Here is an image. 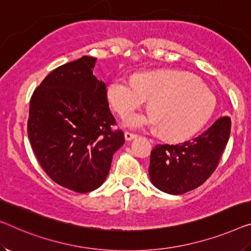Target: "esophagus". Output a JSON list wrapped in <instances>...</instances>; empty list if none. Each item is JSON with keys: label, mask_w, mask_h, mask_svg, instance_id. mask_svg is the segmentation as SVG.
I'll use <instances>...</instances> for the list:
<instances>
[{"label": "esophagus", "mask_w": 251, "mask_h": 251, "mask_svg": "<svg viewBox=\"0 0 251 251\" xmlns=\"http://www.w3.org/2000/svg\"><path fill=\"white\" fill-rule=\"evenodd\" d=\"M125 140L126 141H132L133 138H135L137 135L136 134H134V133H130V132H125Z\"/></svg>", "instance_id": "34e87169"}]
</instances>
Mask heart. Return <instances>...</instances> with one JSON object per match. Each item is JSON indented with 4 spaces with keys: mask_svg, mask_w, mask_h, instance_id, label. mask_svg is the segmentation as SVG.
Instances as JSON below:
<instances>
[{
    "mask_svg": "<svg viewBox=\"0 0 251 251\" xmlns=\"http://www.w3.org/2000/svg\"><path fill=\"white\" fill-rule=\"evenodd\" d=\"M108 101L116 113L125 116L150 99L152 111L127 116L129 128L160 129L171 141L186 140L198 132L214 113L213 93L188 73L160 70L142 73L135 81L118 77L107 89Z\"/></svg>",
    "mask_w": 251,
    "mask_h": 251,
    "instance_id": "heart-1",
    "label": "heart"
}]
</instances>
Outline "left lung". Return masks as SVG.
<instances>
[{
  "label": "left lung",
  "instance_id": "1",
  "mask_svg": "<svg viewBox=\"0 0 251 251\" xmlns=\"http://www.w3.org/2000/svg\"><path fill=\"white\" fill-rule=\"evenodd\" d=\"M230 130L231 119L226 116L193 140L155 145L149 167L152 184L171 195H181L197 188L218 167Z\"/></svg>",
  "mask_w": 251,
  "mask_h": 251
}]
</instances>
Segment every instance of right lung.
<instances>
[{
  "mask_svg": "<svg viewBox=\"0 0 251 251\" xmlns=\"http://www.w3.org/2000/svg\"><path fill=\"white\" fill-rule=\"evenodd\" d=\"M97 58L82 56L44 78L30 100L28 137L37 160L56 184L76 193L98 188L109 174L124 133L109 110Z\"/></svg>",
  "mask_w": 251,
  "mask_h": 251,
  "instance_id": "add662e5",
  "label": "right lung"
}]
</instances>
